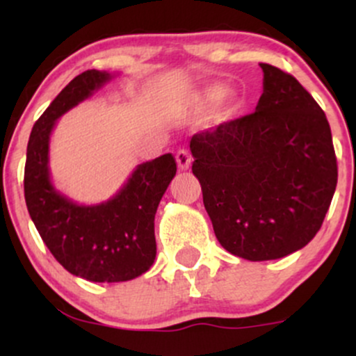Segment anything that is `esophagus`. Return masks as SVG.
Here are the masks:
<instances>
[{
  "instance_id": "34e87169",
  "label": "esophagus",
  "mask_w": 356,
  "mask_h": 356,
  "mask_svg": "<svg viewBox=\"0 0 356 356\" xmlns=\"http://www.w3.org/2000/svg\"><path fill=\"white\" fill-rule=\"evenodd\" d=\"M175 161H177V165L181 170H187L191 167V154L189 150L181 149L177 154H175Z\"/></svg>"
}]
</instances>
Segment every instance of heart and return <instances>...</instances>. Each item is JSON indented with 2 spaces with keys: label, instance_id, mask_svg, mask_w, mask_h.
Instances as JSON below:
<instances>
[{
  "label": "heart",
  "instance_id": "obj_1",
  "mask_svg": "<svg viewBox=\"0 0 356 356\" xmlns=\"http://www.w3.org/2000/svg\"><path fill=\"white\" fill-rule=\"evenodd\" d=\"M224 93H226V88H224L222 85H209V87H206L197 93V97H195V104H197L199 108H209L222 99ZM232 104H234V100L227 99L226 112L227 110H231Z\"/></svg>",
  "mask_w": 356,
  "mask_h": 356
}]
</instances>
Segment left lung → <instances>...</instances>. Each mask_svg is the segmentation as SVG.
<instances>
[{"label": "left lung", "mask_w": 356, "mask_h": 356, "mask_svg": "<svg viewBox=\"0 0 356 356\" xmlns=\"http://www.w3.org/2000/svg\"><path fill=\"white\" fill-rule=\"evenodd\" d=\"M248 115L191 138L216 238L249 261L280 259L320 231L338 181L330 124L295 76L268 63Z\"/></svg>", "instance_id": "8db88e82"}]
</instances>
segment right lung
Segmentation results:
<instances>
[{
  "label": "right lung",
  "instance_id": "right-lung-1",
  "mask_svg": "<svg viewBox=\"0 0 356 356\" xmlns=\"http://www.w3.org/2000/svg\"><path fill=\"white\" fill-rule=\"evenodd\" d=\"M112 76L87 70L51 102L31 130L24 165V201L43 243L72 275L95 283H120L144 275L154 264V219L177 164L164 154L140 164L107 202L79 206L50 182L48 144L56 118L88 99Z\"/></svg>",
  "mask_w": 356,
  "mask_h": 356
}]
</instances>
